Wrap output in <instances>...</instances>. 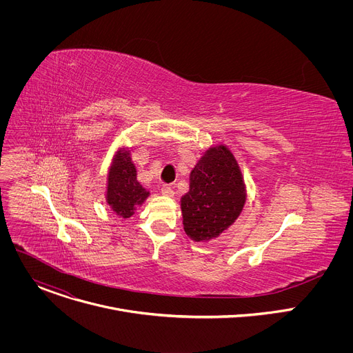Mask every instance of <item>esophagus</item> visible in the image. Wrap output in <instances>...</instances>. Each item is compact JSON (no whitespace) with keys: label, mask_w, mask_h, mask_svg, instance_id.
Masks as SVG:
<instances>
[{"label":"esophagus","mask_w":353,"mask_h":353,"mask_svg":"<svg viewBox=\"0 0 353 353\" xmlns=\"http://www.w3.org/2000/svg\"><path fill=\"white\" fill-rule=\"evenodd\" d=\"M162 194H163L165 196H173V195H174V191H173V188H172L170 185H163V187H162Z\"/></svg>","instance_id":"34e87169"}]
</instances>
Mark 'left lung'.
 Returning a JSON list of instances; mask_svg holds the SVG:
<instances>
[{"label": "left lung", "instance_id": "1", "mask_svg": "<svg viewBox=\"0 0 353 353\" xmlns=\"http://www.w3.org/2000/svg\"><path fill=\"white\" fill-rule=\"evenodd\" d=\"M245 199L244 177L229 146H210L192 168L190 190L180 199L185 234L196 243L219 237L240 216Z\"/></svg>", "mask_w": 353, "mask_h": 353}]
</instances>
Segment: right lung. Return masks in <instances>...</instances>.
<instances>
[{"label": "right lung", "instance_id": "1", "mask_svg": "<svg viewBox=\"0 0 353 353\" xmlns=\"http://www.w3.org/2000/svg\"><path fill=\"white\" fill-rule=\"evenodd\" d=\"M150 192L137 180V168L128 146L121 145L110 162L106 183V204L120 218L132 216Z\"/></svg>", "mask_w": 353, "mask_h": 353}]
</instances>
